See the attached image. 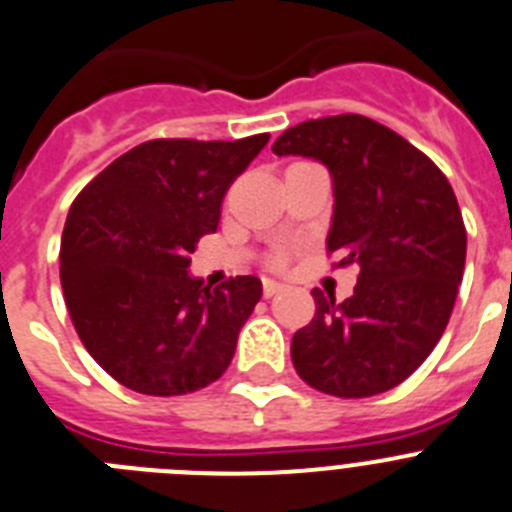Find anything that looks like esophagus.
I'll return each instance as SVG.
<instances>
[{
	"mask_svg": "<svg viewBox=\"0 0 512 512\" xmlns=\"http://www.w3.org/2000/svg\"><path fill=\"white\" fill-rule=\"evenodd\" d=\"M282 289H284V284L277 282V279H269V277L264 279V297H274L277 292H282Z\"/></svg>",
	"mask_w": 512,
	"mask_h": 512,
	"instance_id": "1",
	"label": "esophagus"
}]
</instances>
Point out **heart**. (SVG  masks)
<instances>
[{
    "label": "heart",
    "instance_id": "1",
    "mask_svg": "<svg viewBox=\"0 0 512 512\" xmlns=\"http://www.w3.org/2000/svg\"><path fill=\"white\" fill-rule=\"evenodd\" d=\"M284 261H287V256H284L282 251H279V253H274V256H271V264H274V266H282Z\"/></svg>",
    "mask_w": 512,
    "mask_h": 512
}]
</instances>
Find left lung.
I'll use <instances>...</instances> for the list:
<instances>
[{
    "instance_id": "1",
    "label": "left lung",
    "mask_w": 512,
    "mask_h": 512,
    "mask_svg": "<svg viewBox=\"0 0 512 512\" xmlns=\"http://www.w3.org/2000/svg\"><path fill=\"white\" fill-rule=\"evenodd\" d=\"M271 151L328 166V253L361 266L348 300L312 292L315 318L292 336L297 374L336 397L392 390L436 348L464 274L467 230L449 179L364 115L300 122Z\"/></svg>"
}]
</instances>
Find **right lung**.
<instances>
[{
	"label": "right lung",
	"mask_w": 512,
	"mask_h": 512,
	"mask_svg": "<svg viewBox=\"0 0 512 512\" xmlns=\"http://www.w3.org/2000/svg\"><path fill=\"white\" fill-rule=\"evenodd\" d=\"M269 135L158 138L94 176L61 238V287L81 343L140 395L174 397L223 377L261 279L205 287L189 253L215 233L233 179Z\"/></svg>",
	"instance_id": "1"
}]
</instances>
